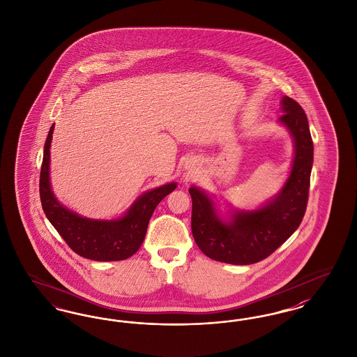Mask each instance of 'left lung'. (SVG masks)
Wrapping results in <instances>:
<instances>
[{
    "instance_id": "left-lung-1",
    "label": "left lung",
    "mask_w": 357,
    "mask_h": 357,
    "mask_svg": "<svg viewBox=\"0 0 357 357\" xmlns=\"http://www.w3.org/2000/svg\"><path fill=\"white\" fill-rule=\"evenodd\" d=\"M279 121L294 138L291 174L279 194L254 211H236L222 220L214 202L198 187H190L191 229L200 251L229 264H254L270 257L299 227L305 214L314 163V142L308 119L299 103L283 97Z\"/></svg>"
}]
</instances>
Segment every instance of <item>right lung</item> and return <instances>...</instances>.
I'll return each mask as SVG.
<instances>
[{
  "label": "right lung",
  "mask_w": 357,
  "mask_h": 357,
  "mask_svg": "<svg viewBox=\"0 0 357 357\" xmlns=\"http://www.w3.org/2000/svg\"><path fill=\"white\" fill-rule=\"evenodd\" d=\"M53 130L54 125L49 130L45 142L40 175V197L46 218L79 257L97 261H115L132 257L144 241L150 218L158 203L176 188V183L160 185L144 192L119 219L96 220L82 218L61 206L52 191L49 163Z\"/></svg>",
  "instance_id": "obj_1"
}]
</instances>
